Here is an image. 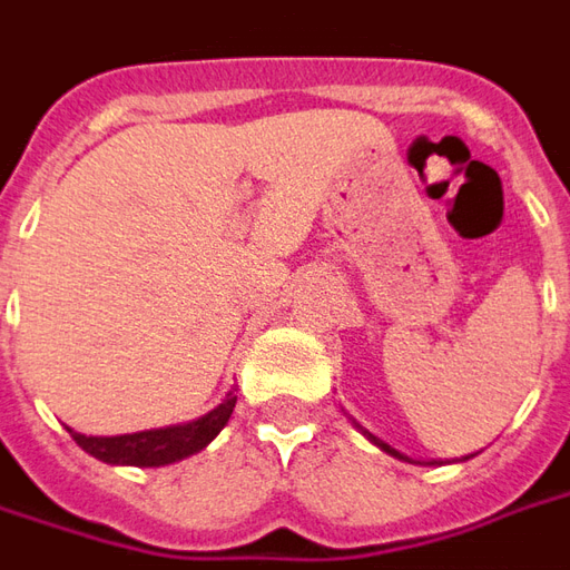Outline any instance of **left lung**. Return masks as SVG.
<instances>
[{
	"label": "left lung",
	"instance_id": "1",
	"mask_svg": "<svg viewBox=\"0 0 570 570\" xmlns=\"http://www.w3.org/2000/svg\"><path fill=\"white\" fill-rule=\"evenodd\" d=\"M370 440H372V442H379V445H382L384 452H391V454H396V458H403V454H400V452H394V449H391V445H384L382 440H375V436H370Z\"/></svg>",
	"mask_w": 570,
	"mask_h": 570
}]
</instances>
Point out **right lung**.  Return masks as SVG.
I'll return each instance as SVG.
<instances>
[{"instance_id": "1", "label": "right lung", "mask_w": 570, "mask_h": 570, "mask_svg": "<svg viewBox=\"0 0 570 570\" xmlns=\"http://www.w3.org/2000/svg\"><path fill=\"white\" fill-rule=\"evenodd\" d=\"M237 396L228 394L219 406L207 412L204 419L191 424H176L164 430H142V433H128V436H85L72 433V440L94 458L106 464H134V466H164L183 461L188 454L200 452L207 442L216 440V433L228 424L235 412Z\"/></svg>"}]
</instances>
